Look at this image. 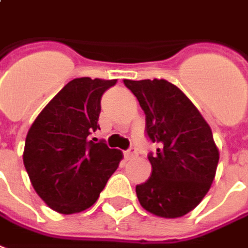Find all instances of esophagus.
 I'll use <instances>...</instances> for the list:
<instances>
[{"label":"esophagus","instance_id":"1","mask_svg":"<svg viewBox=\"0 0 248 248\" xmlns=\"http://www.w3.org/2000/svg\"><path fill=\"white\" fill-rule=\"evenodd\" d=\"M136 154H138V152H136V149H135V148H129V149H127L125 152H124V157H125L127 160H129V159H132V157H135V156H136Z\"/></svg>","mask_w":248,"mask_h":248}]
</instances>
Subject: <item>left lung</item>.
I'll use <instances>...</instances> for the list:
<instances>
[{
    "instance_id": "1",
    "label": "left lung",
    "mask_w": 248,
    "mask_h": 248,
    "mask_svg": "<svg viewBox=\"0 0 248 248\" xmlns=\"http://www.w3.org/2000/svg\"><path fill=\"white\" fill-rule=\"evenodd\" d=\"M145 113V132L152 143V173L136 186L143 208L161 217L192 211L211 187L219 151L212 131L191 100L167 80H124Z\"/></svg>"
}]
</instances>
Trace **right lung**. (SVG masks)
<instances>
[{"mask_svg":"<svg viewBox=\"0 0 248 248\" xmlns=\"http://www.w3.org/2000/svg\"><path fill=\"white\" fill-rule=\"evenodd\" d=\"M117 80L69 81L37 116L26 135L24 166L31 186L60 214L94 204L123 159L119 149L89 136L100 129L101 97Z\"/></svg>","mask_w":248,"mask_h":248,"instance_id":"right-lung-1","label":"right lung"}]
</instances>
